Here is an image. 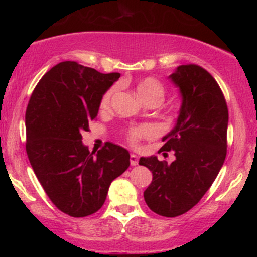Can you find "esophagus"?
<instances>
[{"label":"esophagus","mask_w":257,"mask_h":257,"mask_svg":"<svg viewBox=\"0 0 257 257\" xmlns=\"http://www.w3.org/2000/svg\"><path fill=\"white\" fill-rule=\"evenodd\" d=\"M139 162V158L137 155H131V164L132 166H137Z\"/></svg>","instance_id":"esophagus-1"}]
</instances>
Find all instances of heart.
Listing matches in <instances>:
<instances>
[{
  "mask_svg": "<svg viewBox=\"0 0 257 257\" xmlns=\"http://www.w3.org/2000/svg\"><path fill=\"white\" fill-rule=\"evenodd\" d=\"M114 90H116V88L112 87L106 91L104 95H102L101 101H100V107H101L102 110H106V108L108 107L112 95L114 94ZM137 91L139 96L146 102L153 101V100H157V101L161 102L164 96L163 84H162L158 79L153 77H146L141 79L140 82H138ZM153 134H155V129H153V126L143 125V126H138V128L132 129L131 133H129V139H131L132 143H137L139 139L151 138Z\"/></svg>",
  "mask_w": 257,
  "mask_h": 257,
  "instance_id": "obj_1",
  "label": "heart"
}]
</instances>
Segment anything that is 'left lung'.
<instances>
[{
    "label": "left lung",
    "instance_id": "obj_1",
    "mask_svg": "<svg viewBox=\"0 0 257 257\" xmlns=\"http://www.w3.org/2000/svg\"><path fill=\"white\" fill-rule=\"evenodd\" d=\"M168 78L179 89L181 106L161 150L174 151L175 161L150 156L139 164L152 173L144 192L147 206L161 216L175 217L202 199L223 166L228 110L219 84L203 67L180 65Z\"/></svg>",
    "mask_w": 257,
    "mask_h": 257
}]
</instances>
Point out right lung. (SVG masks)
Masks as SVG:
<instances>
[{
  "mask_svg": "<svg viewBox=\"0 0 257 257\" xmlns=\"http://www.w3.org/2000/svg\"><path fill=\"white\" fill-rule=\"evenodd\" d=\"M120 73H100L63 61L41 78L25 113L26 152L47 196L59 210L84 217L104 205L108 187L128 169L131 155L106 143L98 153L82 143L102 95Z\"/></svg>",
  "mask_w": 257,
  "mask_h": 257,
  "instance_id": "obj_1",
  "label": "right lung"
}]
</instances>
